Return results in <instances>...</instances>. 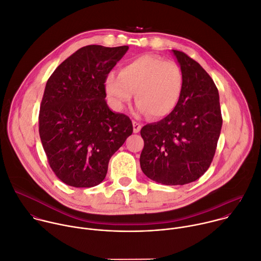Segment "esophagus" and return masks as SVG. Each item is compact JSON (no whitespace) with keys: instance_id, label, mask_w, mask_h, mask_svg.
Here are the masks:
<instances>
[{"instance_id":"esophagus-1","label":"esophagus","mask_w":261,"mask_h":261,"mask_svg":"<svg viewBox=\"0 0 261 261\" xmlns=\"http://www.w3.org/2000/svg\"><path fill=\"white\" fill-rule=\"evenodd\" d=\"M140 129H141V124L133 121V132L138 133L140 131Z\"/></svg>"}]
</instances>
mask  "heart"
<instances>
[{"instance_id":"obj_1","label":"heart","mask_w":261,"mask_h":261,"mask_svg":"<svg viewBox=\"0 0 261 261\" xmlns=\"http://www.w3.org/2000/svg\"><path fill=\"white\" fill-rule=\"evenodd\" d=\"M184 88L180 67L173 61L143 55L125 64L120 73L105 80L106 94L117 110H123L135 94L136 113L161 119L176 107Z\"/></svg>"}]
</instances>
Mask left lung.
<instances>
[{"instance_id": "left-lung-1", "label": "left lung", "mask_w": 261, "mask_h": 261, "mask_svg": "<svg viewBox=\"0 0 261 261\" xmlns=\"http://www.w3.org/2000/svg\"><path fill=\"white\" fill-rule=\"evenodd\" d=\"M184 75L180 99L170 115L140 130L142 172L163 185H186L210 167L222 128L219 92L206 71L182 51L171 50Z\"/></svg>"}]
</instances>
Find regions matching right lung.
Here are the masks:
<instances>
[{"label": "right lung", "instance_id": "obj_1", "mask_svg": "<svg viewBox=\"0 0 261 261\" xmlns=\"http://www.w3.org/2000/svg\"><path fill=\"white\" fill-rule=\"evenodd\" d=\"M129 46L88 45L66 59L46 83L39 134L48 163L66 185L90 188L132 134L131 120L109 109L105 80Z\"/></svg>", "mask_w": 261, "mask_h": 261}]
</instances>
